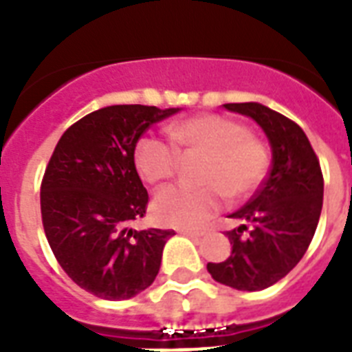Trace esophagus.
Instances as JSON below:
<instances>
[{
  "label": "esophagus",
  "mask_w": 352,
  "mask_h": 352,
  "mask_svg": "<svg viewBox=\"0 0 352 352\" xmlns=\"http://www.w3.org/2000/svg\"><path fill=\"white\" fill-rule=\"evenodd\" d=\"M182 235H188V237H201L204 235V232H199V230H181Z\"/></svg>",
  "instance_id": "34e87169"
}]
</instances>
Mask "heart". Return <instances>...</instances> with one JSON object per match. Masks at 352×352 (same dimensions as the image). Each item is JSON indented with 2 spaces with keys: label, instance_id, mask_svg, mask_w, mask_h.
Segmentation results:
<instances>
[{
  "label": "heart",
  "instance_id": "1",
  "mask_svg": "<svg viewBox=\"0 0 352 352\" xmlns=\"http://www.w3.org/2000/svg\"><path fill=\"white\" fill-rule=\"evenodd\" d=\"M168 135L182 155H203L199 173L203 188H166L153 199V215L160 225L193 228L221 210L223 197L241 201L259 190L270 170L268 144L245 124L223 115H197L175 122ZM133 162L149 184L170 181L179 170V155L155 137L138 138Z\"/></svg>",
  "mask_w": 352,
  "mask_h": 352
}]
</instances>
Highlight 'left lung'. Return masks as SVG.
I'll return each instance as SVG.
<instances>
[{
    "label": "left lung",
    "instance_id": "8db88e82",
    "mask_svg": "<svg viewBox=\"0 0 352 352\" xmlns=\"http://www.w3.org/2000/svg\"><path fill=\"white\" fill-rule=\"evenodd\" d=\"M261 126L272 148V168L256 195L228 217L232 256L208 263L215 281L237 290H263L300 263L316 232L323 204V175L309 138L296 122L270 107L225 104Z\"/></svg>",
    "mask_w": 352,
    "mask_h": 352
}]
</instances>
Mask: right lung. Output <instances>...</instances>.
<instances>
[{
  "mask_svg": "<svg viewBox=\"0 0 352 352\" xmlns=\"http://www.w3.org/2000/svg\"><path fill=\"white\" fill-rule=\"evenodd\" d=\"M179 109L102 107L58 140L41 181V221L54 257L80 289L102 300H129L153 283L173 230H135L148 192L133 149L155 122Z\"/></svg>",
  "mask_w": 352,
  "mask_h": 352,
  "instance_id": "add662e5",
  "label": "right lung"
}]
</instances>
